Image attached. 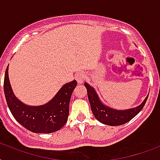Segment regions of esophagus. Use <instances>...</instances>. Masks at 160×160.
I'll list each match as a JSON object with an SVG mask.
<instances>
[{"mask_svg": "<svg viewBox=\"0 0 160 160\" xmlns=\"http://www.w3.org/2000/svg\"><path fill=\"white\" fill-rule=\"evenodd\" d=\"M75 78H76V80H77L79 84H82L85 81L86 75H85V74L84 72H79L76 74Z\"/></svg>", "mask_w": 160, "mask_h": 160, "instance_id": "34e87169", "label": "esophagus"}]
</instances>
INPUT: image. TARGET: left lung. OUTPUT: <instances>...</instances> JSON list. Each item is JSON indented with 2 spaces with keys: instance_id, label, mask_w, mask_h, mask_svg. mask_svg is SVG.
<instances>
[{
  "instance_id": "1",
  "label": "left lung",
  "mask_w": 160,
  "mask_h": 160,
  "mask_svg": "<svg viewBox=\"0 0 160 160\" xmlns=\"http://www.w3.org/2000/svg\"><path fill=\"white\" fill-rule=\"evenodd\" d=\"M85 86L87 90L88 99L90 101V108L95 119L100 123L110 126L121 125L131 120L134 116H136L141 111L149 96V95H147L144 101L134 108L128 109H115L105 105L100 100L94 87L86 82L85 83Z\"/></svg>"
}]
</instances>
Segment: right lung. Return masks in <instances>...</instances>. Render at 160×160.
Masks as SVG:
<instances>
[{"mask_svg":"<svg viewBox=\"0 0 160 160\" xmlns=\"http://www.w3.org/2000/svg\"><path fill=\"white\" fill-rule=\"evenodd\" d=\"M9 66V65H8ZM8 66L4 79V92L6 103L16 120L33 133H53L67 122L69 105L76 80L66 83L49 102L38 106L24 104L14 95L8 75Z\"/></svg>","mask_w":160,"mask_h":160,"instance_id":"1","label":"right lung"}]
</instances>
